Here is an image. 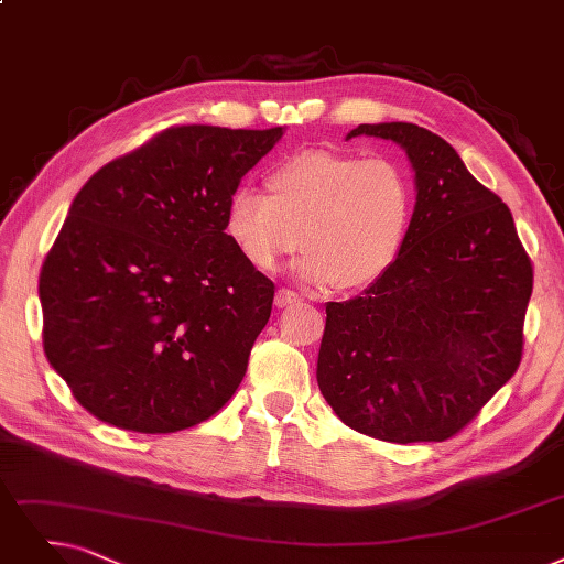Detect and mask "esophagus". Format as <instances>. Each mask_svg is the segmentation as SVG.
<instances>
[{"instance_id": "obj_1", "label": "esophagus", "mask_w": 564, "mask_h": 564, "mask_svg": "<svg viewBox=\"0 0 564 564\" xmlns=\"http://www.w3.org/2000/svg\"><path fill=\"white\" fill-rule=\"evenodd\" d=\"M299 301H301V296L296 294V291H291V289H280L278 294H275V305L278 307H289V305H294Z\"/></svg>"}]
</instances>
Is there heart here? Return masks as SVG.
Here are the masks:
<instances>
[{
  "mask_svg": "<svg viewBox=\"0 0 564 564\" xmlns=\"http://www.w3.org/2000/svg\"><path fill=\"white\" fill-rule=\"evenodd\" d=\"M270 196L240 187L227 208V234L263 273L299 247V273L333 291L368 289L395 263L414 219V185L387 156L303 150L270 171Z\"/></svg>",
  "mask_w": 564,
  "mask_h": 564,
  "instance_id": "obj_1",
  "label": "heart"
}]
</instances>
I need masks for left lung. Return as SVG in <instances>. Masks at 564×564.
<instances>
[{
  "instance_id": "1",
  "label": "left lung",
  "mask_w": 564,
  "mask_h": 564,
  "mask_svg": "<svg viewBox=\"0 0 564 564\" xmlns=\"http://www.w3.org/2000/svg\"><path fill=\"white\" fill-rule=\"evenodd\" d=\"M364 133L408 150L416 208L387 275L326 305L317 381L360 435L446 442L521 366L532 261L507 204L437 133L384 122L347 139Z\"/></svg>"
}]
</instances>
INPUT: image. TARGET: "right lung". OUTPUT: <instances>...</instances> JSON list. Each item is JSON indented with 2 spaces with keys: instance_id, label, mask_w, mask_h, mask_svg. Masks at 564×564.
I'll use <instances>...</instances> for the list:
<instances>
[{
  "instance_id": "right-lung-1",
  "label": "right lung",
  "mask_w": 564,
  "mask_h": 564,
  "mask_svg": "<svg viewBox=\"0 0 564 564\" xmlns=\"http://www.w3.org/2000/svg\"><path fill=\"white\" fill-rule=\"evenodd\" d=\"M280 137L169 127L76 194L39 275L43 351L99 421L177 433L240 387L275 284L224 234L227 208Z\"/></svg>"
}]
</instances>
